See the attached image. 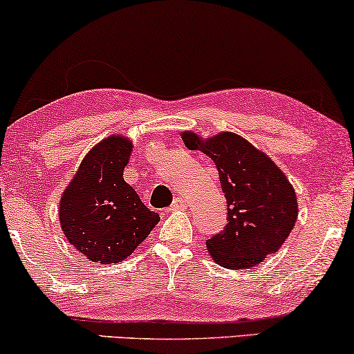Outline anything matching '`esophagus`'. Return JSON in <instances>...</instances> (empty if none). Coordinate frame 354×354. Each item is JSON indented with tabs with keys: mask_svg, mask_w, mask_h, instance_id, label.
I'll return each instance as SVG.
<instances>
[{
	"mask_svg": "<svg viewBox=\"0 0 354 354\" xmlns=\"http://www.w3.org/2000/svg\"><path fill=\"white\" fill-rule=\"evenodd\" d=\"M187 207V201L183 200L182 196H177L176 200H174V203L171 205V209L172 211H177V209H185Z\"/></svg>",
	"mask_w": 354,
	"mask_h": 354,
	"instance_id": "esophagus-1",
	"label": "esophagus"
}]
</instances>
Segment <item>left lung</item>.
I'll list each match as a JSON object with an SVG mask.
<instances>
[{
    "label": "left lung",
    "instance_id": "left-lung-1",
    "mask_svg": "<svg viewBox=\"0 0 354 354\" xmlns=\"http://www.w3.org/2000/svg\"><path fill=\"white\" fill-rule=\"evenodd\" d=\"M182 140L188 149H200L214 161L227 200L225 229L206 241L211 258L239 270L277 253L298 217L295 188L277 164L234 132L206 140L182 132Z\"/></svg>",
    "mask_w": 354,
    "mask_h": 354
}]
</instances>
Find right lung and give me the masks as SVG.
<instances>
[{
    "label": "right lung",
    "instance_id": "add662e5",
    "mask_svg": "<svg viewBox=\"0 0 354 354\" xmlns=\"http://www.w3.org/2000/svg\"><path fill=\"white\" fill-rule=\"evenodd\" d=\"M132 142L111 135L82 159L75 176L62 192V234L88 261L115 264L127 259L159 222L138 193L124 180Z\"/></svg>",
    "mask_w": 354,
    "mask_h": 354
}]
</instances>
